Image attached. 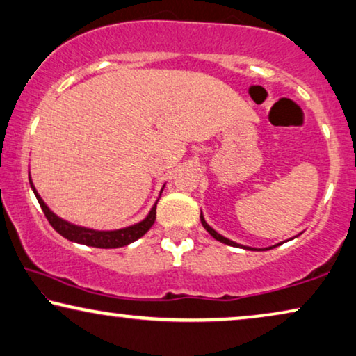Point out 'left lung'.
I'll use <instances>...</instances> for the list:
<instances>
[{
    "label": "left lung",
    "mask_w": 356,
    "mask_h": 356,
    "mask_svg": "<svg viewBox=\"0 0 356 356\" xmlns=\"http://www.w3.org/2000/svg\"><path fill=\"white\" fill-rule=\"evenodd\" d=\"M200 223H202V226L205 229L209 231V234L212 236V238H215L216 241H220V242H223V244H228V245H233V247H239V249H245V250H264V249H254V247H247V245H242V244H238V242H234V241H231V239H228V238H225V236H221L220 233H216V231L212 228V226H210L207 221H205V218H204V215H202V212H200ZM276 245H280V244H276ZM276 245H271V247H266L265 250H270V249H275Z\"/></svg>",
    "instance_id": "left-lung-1"
}]
</instances>
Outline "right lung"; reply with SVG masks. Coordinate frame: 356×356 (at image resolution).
Instances as JSON below:
<instances>
[{
	"label": "right lung",
	"instance_id": "1",
	"mask_svg": "<svg viewBox=\"0 0 356 356\" xmlns=\"http://www.w3.org/2000/svg\"><path fill=\"white\" fill-rule=\"evenodd\" d=\"M29 179H30V186H32L35 195H37L40 207H41V210H43L46 218H48L49 225L53 226V228L58 231L60 236H64L65 239H69L72 242H79V244H85L90 247H97V249H117V247L128 245V244H131V242H135L136 239H140L141 236H144L149 229H151L154 221H156L157 202L152 205L151 212L147 213L146 218L136 225L127 226V228L114 229V231H97V229L85 228V226H76L74 223H69V221L63 220L54 212H51L48 205L44 204V200L40 197L37 189H35L32 178L29 177ZM163 186H165V184H163ZM162 191H163V188H162Z\"/></svg>",
	"mask_w": 356,
	"mask_h": 356
}]
</instances>
